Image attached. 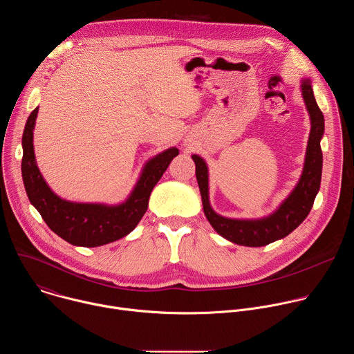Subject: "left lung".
I'll list each match as a JSON object with an SVG mask.
<instances>
[{"mask_svg": "<svg viewBox=\"0 0 354 354\" xmlns=\"http://www.w3.org/2000/svg\"><path fill=\"white\" fill-rule=\"evenodd\" d=\"M301 95L310 116L311 130L307 142L304 168L301 176L274 212L259 218H230L218 214L210 205L209 167L205 158L192 156L196 165V179L203 201V212L212 227L225 239L242 246H265L292 232L310 214L314 200L319 192L322 176L321 140L325 131V122L317 105L310 78H301Z\"/></svg>", "mask_w": 354, "mask_h": 354, "instance_id": "obj_1", "label": "left lung"}]
</instances>
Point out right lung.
Segmentation results:
<instances>
[{"instance_id":"add662e5","label":"right lung","mask_w":354,"mask_h":354,"mask_svg":"<svg viewBox=\"0 0 354 354\" xmlns=\"http://www.w3.org/2000/svg\"><path fill=\"white\" fill-rule=\"evenodd\" d=\"M39 106L29 115L22 134V179L30 205L55 234L74 246L93 248L115 242L130 234L148 209L149 194L179 154L176 147L149 158L129 196L116 205L71 201L56 194L40 174L33 147Z\"/></svg>"}]
</instances>
